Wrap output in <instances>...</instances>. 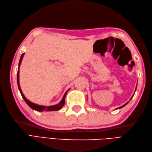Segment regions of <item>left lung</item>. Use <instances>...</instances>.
Wrapping results in <instances>:
<instances>
[{
	"mask_svg": "<svg viewBox=\"0 0 152 152\" xmlns=\"http://www.w3.org/2000/svg\"><path fill=\"white\" fill-rule=\"evenodd\" d=\"M136 89H135V91H136ZM134 94H133V96H134ZM133 96H132V97H131V99H130V100H131V99H132V97H133ZM130 100H129V101H130ZM129 103V102H127V103H126V104H124V105H123V106H122V107H119V108H118V109H119V108H123V107H125V106H126V104H127V103Z\"/></svg>",
	"mask_w": 152,
	"mask_h": 152,
	"instance_id": "left-lung-1",
	"label": "left lung"
}]
</instances>
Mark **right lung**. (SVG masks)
<instances>
[{
    "instance_id": "right-lung-1",
    "label": "right lung",
    "mask_w": 152,
    "mask_h": 152,
    "mask_svg": "<svg viewBox=\"0 0 152 152\" xmlns=\"http://www.w3.org/2000/svg\"><path fill=\"white\" fill-rule=\"evenodd\" d=\"M24 53H23L21 56L20 59V62H19V67H18V73H17V82H18V88H19V90L20 91V93L21 94V96L23 98V99L25 100V102L26 103V104H28L29 107L33 110H36V111H38V112H42V111H56V110H60L63 107L64 104H65V96L66 94L67 93V92L70 90L68 89L66 91V92L65 93V94H64L63 97L61 99V101L60 102H59L58 104H56V105H53V106H49V107H45V106H41V105H39V104H35L34 103H31V102L28 99H27L26 98L25 96H24V94H23L21 89V87L20 86V82H19V75H20V66L21 65V61L23 59V58L24 56Z\"/></svg>"
}]
</instances>
